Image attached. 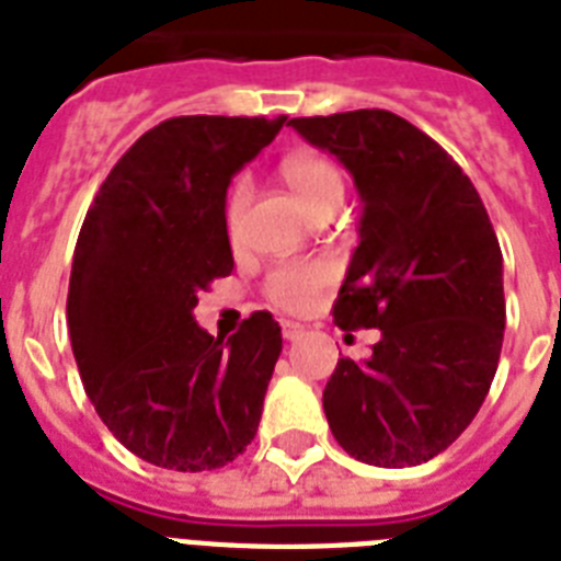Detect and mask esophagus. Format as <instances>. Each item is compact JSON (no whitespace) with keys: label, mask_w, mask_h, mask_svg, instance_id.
<instances>
[{"label":"esophagus","mask_w":561,"mask_h":561,"mask_svg":"<svg viewBox=\"0 0 561 561\" xmlns=\"http://www.w3.org/2000/svg\"><path fill=\"white\" fill-rule=\"evenodd\" d=\"M306 334V325L294 323V320H282V337L285 341H299Z\"/></svg>","instance_id":"obj_1"}]
</instances>
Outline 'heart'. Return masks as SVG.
<instances>
[{"label": "heart", "mask_w": 561, "mask_h": 561, "mask_svg": "<svg viewBox=\"0 0 561 561\" xmlns=\"http://www.w3.org/2000/svg\"><path fill=\"white\" fill-rule=\"evenodd\" d=\"M279 174L311 218L341 209L346 180H343L341 165L323 153H294L282 162ZM247 206H250V183L247 178H238L224 201V227L232 244L241 241ZM332 279L334 267L323 259L276 264L264 279V297L282 311H302L314 302L320 290L332 285Z\"/></svg>", "instance_id": "obj_1"}]
</instances>
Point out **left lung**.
<instances>
[{"label":"left lung","mask_w":561,"mask_h":561,"mask_svg":"<svg viewBox=\"0 0 561 561\" xmlns=\"http://www.w3.org/2000/svg\"><path fill=\"white\" fill-rule=\"evenodd\" d=\"M355 178L364 215L332 314L381 329L364 364L337 360L323 390L355 460L404 469L445 451L478 416L504 343V255L478 188L408 118L352 110L290 118Z\"/></svg>","instance_id":"left-lung-1"}]
</instances>
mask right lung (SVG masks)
Wrapping results in <instances>:
<instances>
[{"label": "right lung", "instance_id": "add662e5", "mask_svg": "<svg viewBox=\"0 0 561 561\" xmlns=\"http://www.w3.org/2000/svg\"><path fill=\"white\" fill-rule=\"evenodd\" d=\"M288 116H178L130 145L75 244L66 323L110 434L160 469H220L253 443L282 329L255 311L229 341L194 323L232 273L224 201Z\"/></svg>", "mask_w": 561, "mask_h": 561}]
</instances>
